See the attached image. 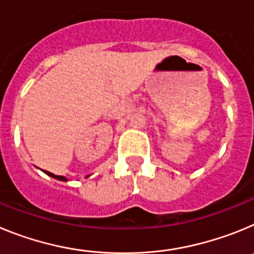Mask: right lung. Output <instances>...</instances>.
Listing matches in <instances>:
<instances>
[{
  "label": "right lung",
  "mask_w": 254,
  "mask_h": 254,
  "mask_svg": "<svg viewBox=\"0 0 254 254\" xmlns=\"http://www.w3.org/2000/svg\"><path fill=\"white\" fill-rule=\"evenodd\" d=\"M46 173L48 174V176L53 177V178H56V179H60V181H67L64 176H56V174H53V173H51V172H46Z\"/></svg>",
  "instance_id": "add662e5"
}]
</instances>
